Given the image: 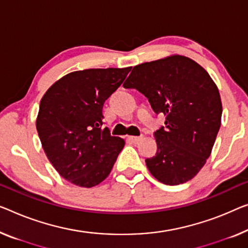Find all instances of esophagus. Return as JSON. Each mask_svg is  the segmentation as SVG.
Returning a JSON list of instances; mask_svg holds the SVG:
<instances>
[{"instance_id":"obj_1","label":"esophagus","mask_w":248,"mask_h":248,"mask_svg":"<svg viewBox=\"0 0 248 248\" xmlns=\"http://www.w3.org/2000/svg\"><path fill=\"white\" fill-rule=\"evenodd\" d=\"M141 139H142V137H135V136H130L129 137V141H131L132 143H138L139 141H141Z\"/></svg>"}]
</instances>
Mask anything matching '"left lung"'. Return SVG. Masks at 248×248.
Wrapping results in <instances>:
<instances>
[{
  "mask_svg": "<svg viewBox=\"0 0 248 248\" xmlns=\"http://www.w3.org/2000/svg\"><path fill=\"white\" fill-rule=\"evenodd\" d=\"M146 95L166 127L154 136L156 156L149 171L166 185L187 183L204 167L221 124L220 94L208 72L193 59L172 54L134 66L124 83Z\"/></svg>",
  "mask_w": 248,
  "mask_h": 248,
  "instance_id": "1",
  "label": "left lung"
}]
</instances>
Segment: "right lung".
<instances>
[{"label":"right lung","mask_w":248,"mask_h":248,"mask_svg":"<svg viewBox=\"0 0 248 248\" xmlns=\"http://www.w3.org/2000/svg\"><path fill=\"white\" fill-rule=\"evenodd\" d=\"M128 68L70 72L47 89L36 130L47 159L64 179L90 188L109 176L124 140L102 129L103 103L124 82Z\"/></svg>","instance_id":"add662e5"}]
</instances>
